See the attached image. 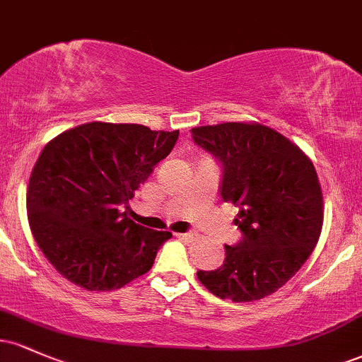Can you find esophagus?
Returning <instances> with one entry per match:
<instances>
[{
    "label": "esophagus",
    "instance_id": "esophagus-1",
    "mask_svg": "<svg viewBox=\"0 0 362 362\" xmlns=\"http://www.w3.org/2000/svg\"><path fill=\"white\" fill-rule=\"evenodd\" d=\"M177 236H178V238H180V240H185V242H189V240L194 238L192 233H177Z\"/></svg>",
    "mask_w": 362,
    "mask_h": 362
}]
</instances>
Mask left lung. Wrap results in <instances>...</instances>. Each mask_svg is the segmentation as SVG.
<instances>
[{"label": "left lung", "instance_id": "left-lung-1", "mask_svg": "<svg viewBox=\"0 0 362 362\" xmlns=\"http://www.w3.org/2000/svg\"><path fill=\"white\" fill-rule=\"evenodd\" d=\"M195 143L223 163L221 195L240 207L243 240L197 279L221 300L257 301L288 282L308 260L323 226L317 170L303 149L259 122L192 129Z\"/></svg>", "mask_w": 362, "mask_h": 362}]
</instances>
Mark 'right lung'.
Masks as SVG:
<instances>
[{
	"label": "right lung",
	"mask_w": 362,
	"mask_h": 362,
	"mask_svg": "<svg viewBox=\"0 0 362 362\" xmlns=\"http://www.w3.org/2000/svg\"><path fill=\"white\" fill-rule=\"evenodd\" d=\"M178 131L141 124H81L45 144L27 187L32 235L57 272L86 291L138 279L170 231L136 224L119 207L170 155Z\"/></svg>",
	"instance_id": "add662e5"
}]
</instances>
